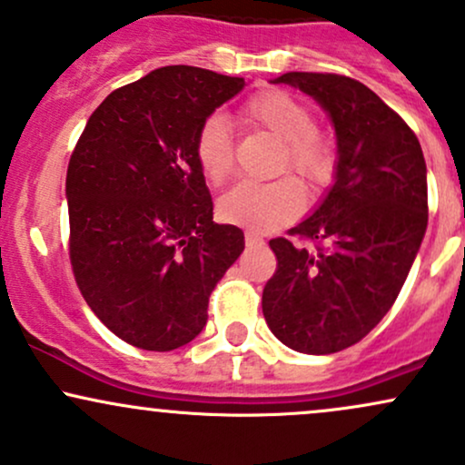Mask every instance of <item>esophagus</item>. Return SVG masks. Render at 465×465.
I'll list each match as a JSON object with an SVG mask.
<instances>
[{
    "label": "esophagus",
    "mask_w": 465,
    "mask_h": 465,
    "mask_svg": "<svg viewBox=\"0 0 465 465\" xmlns=\"http://www.w3.org/2000/svg\"><path fill=\"white\" fill-rule=\"evenodd\" d=\"M244 240H247L249 247H255V244H262V236H260L258 232H253V229H249V232L244 233Z\"/></svg>",
    "instance_id": "34e87169"
}]
</instances>
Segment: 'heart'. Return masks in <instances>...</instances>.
Segmentation results:
<instances>
[{"label":"heart","instance_id":"obj_1","mask_svg":"<svg viewBox=\"0 0 465 465\" xmlns=\"http://www.w3.org/2000/svg\"><path fill=\"white\" fill-rule=\"evenodd\" d=\"M244 120L269 131L282 142L284 153L277 173L291 168L311 185H322L332 177L334 146L314 131V115L306 104L284 92H262L242 106ZM194 154L201 173L210 183L221 185L233 168V142L223 115L207 117L196 133ZM303 207V188L292 177L275 181H240L218 201L221 218L251 229H275L292 221Z\"/></svg>","mask_w":465,"mask_h":465}]
</instances>
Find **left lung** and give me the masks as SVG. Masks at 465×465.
I'll return each mask as SVG.
<instances>
[{"instance_id":"left-lung-1","label":"left lung","mask_w":465,"mask_h":465,"mask_svg":"<svg viewBox=\"0 0 465 465\" xmlns=\"http://www.w3.org/2000/svg\"><path fill=\"white\" fill-rule=\"evenodd\" d=\"M273 83L322 104L336 133V168L312 216L269 242L277 271L262 312L291 350L332 354L376 328L407 280L429 223L426 162L407 122L359 80L288 72Z\"/></svg>"}]
</instances>
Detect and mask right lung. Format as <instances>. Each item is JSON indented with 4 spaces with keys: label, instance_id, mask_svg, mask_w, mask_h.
<instances>
[{
    "label": "right lung",
    "instance_id": "obj_1",
    "mask_svg": "<svg viewBox=\"0 0 465 465\" xmlns=\"http://www.w3.org/2000/svg\"><path fill=\"white\" fill-rule=\"evenodd\" d=\"M244 78L159 67L94 111L67 165L69 260L84 302L115 336L170 351L207 323V303L244 249L214 223L196 133Z\"/></svg>",
    "mask_w": 465,
    "mask_h": 465
}]
</instances>
